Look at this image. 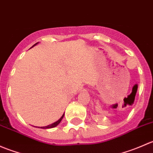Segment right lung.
Segmentation results:
<instances>
[{"label":"right lung","mask_w":153,"mask_h":153,"mask_svg":"<svg viewBox=\"0 0 153 153\" xmlns=\"http://www.w3.org/2000/svg\"><path fill=\"white\" fill-rule=\"evenodd\" d=\"M38 43H39V42H38V43H36V44H34V45L32 46V47H31V48H32L33 47H35V46L37 45V44H38ZM64 113L63 114V115L61 117V118H60L59 120H58V121H55V123H53V124H49V125H48V126H41V129H50V128L55 127V126H58V125L60 124V122H61V120L63 119V118H64ZM38 128H39V126H38Z\"/></svg>","instance_id":"add662e5"}]
</instances>
